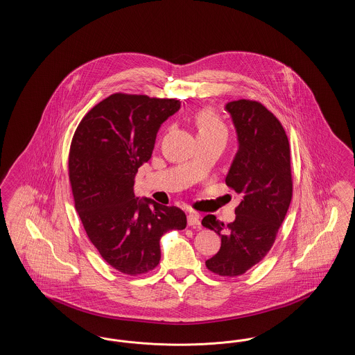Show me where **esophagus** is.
Returning a JSON list of instances; mask_svg holds the SVG:
<instances>
[{
	"label": "esophagus",
	"instance_id": "obj_1",
	"mask_svg": "<svg viewBox=\"0 0 355 355\" xmlns=\"http://www.w3.org/2000/svg\"><path fill=\"white\" fill-rule=\"evenodd\" d=\"M187 225L190 227H200L201 225V220H200V216L197 213H190L187 216Z\"/></svg>",
	"mask_w": 355,
	"mask_h": 355
}]
</instances>
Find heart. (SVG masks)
<instances>
[{
	"label": "heart",
	"mask_w": 355,
	"mask_h": 355,
	"mask_svg": "<svg viewBox=\"0 0 355 355\" xmlns=\"http://www.w3.org/2000/svg\"><path fill=\"white\" fill-rule=\"evenodd\" d=\"M197 125H198V135L202 133H216V132H225V126L222 125L218 117L211 110H203L197 116Z\"/></svg>",
	"instance_id": "1"
}]
</instances>
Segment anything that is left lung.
Listing matches in <instances>:
<instances>
[{"mask_svg": "<svg viewBox=\"0 0 355 355\" xmlns=\"http://www.w3.org/2000/svg\"><path fill=\"white\" fill-rule=\"evenodd\" d=\"M225 110L238 141L225 182L242 194V200L232 223L209 214L202 225L220 236V252L206 261L207 269L236 277L269 253L290 206L293 181L288 139L274 114L249 100L227 102Z\"/></svg>", "mask_w": 355, "mask_h": 355, "instance_id": "1", "label": "left lung"}]
</instances>
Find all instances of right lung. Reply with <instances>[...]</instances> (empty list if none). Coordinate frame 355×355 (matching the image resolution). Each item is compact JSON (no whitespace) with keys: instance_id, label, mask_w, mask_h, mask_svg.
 <instances>
[{"instance_id":"1","label":"right lung","mask_w":355,"mask_h":355,"mask_svg":"<svg viewBox=\"0 0 355 355\" xmlns=\"http://www.w3.org/2000/svg\"><path fill=\"white\" fill-rule=\"evenodd\" d=\"M180 107L177 100L112 94L73 137L69 178L76 210L102 258L121 272L153 270L161 236L186 227L181 209L135 194L138 168L150 159L161 125Z\"/></svg>"}]
</instances>
